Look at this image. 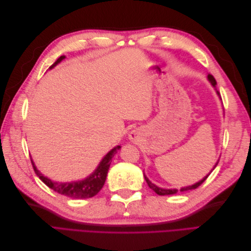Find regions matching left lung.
<instances>
[{"label":"left lung","mask_w":251,"mask_h":251,"mask_svg":"<svg viewBox=\"0 0 251 251\" xmlns=\"http://www.w3.org/2000/svg\"><path fill=\"white\" fill-rule=\"evenodd\" d=\"M207 78H208V80L210 81V83L212 85V87L214 88H216V86H217V81H216V79H215V77L212 76L211 74H208L207 75ZM217 93H218V95L220 96V93H219V91H217ZM220 98H221V96H220ZM218 163H219V160H218V162L216 163V165L214 166V169L212 170H215V168L216 166L218 165ZM211 173V172H210ZM209 173V174H210ZM209 174L207 175V176H205L201 181H199V182H197V183H195V184H193V185H189V186H186V187H181L180 188V192H186V191H192V189H196L197 187H199L203 182L207 179V177L209 176ZM144 179H146V181H147V183H148V185H149V187L151 188V189H153V191L157 194V195H160V196H165V195H175V194H177L179 191L178 189H176V188H173V189H165V188H161V187H158L157 185H155L154 183H151V182L146 177V175H144Z\"/></svg>","instance_id":"obj_1"}]
</instances>
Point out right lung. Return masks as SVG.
Segmentation results:
<instances>
[{
	"instance_id": "obj_1",
	"label": "right lung",
	"mask_w": 251,
	"mask_h": 251,
	"mask_svg": "<svg viewBox=\"0 0 251 251\" xmlns=\"http://www.w3.org/2000/svg\"><path fill=\"white\" fill-rule=\"evenodd\" d=\"M65 57H66L65 55L60 56L56 62L50 67V69H52L53 67H55L58 63L62 62ZM119 149H120V146H117L114 149H112L109 153L102 158V160L100 161V165L97 166V169L91 174L89 177H87L86 179H83L81 181H73V182H69V183H62V182H55L48 179L47 177H45L43 174H41L40 171L36 170L32 159H31V163L35 174L37 175V177H39L45 184H46L48 187H50L51 189H53L54 192L74 199H87V198H92V197H94L95 195L100 193V191L102 188L105 178H107L110 164L112 162V158L117 153V151Z\"/></svg>"
}]
</instances>
